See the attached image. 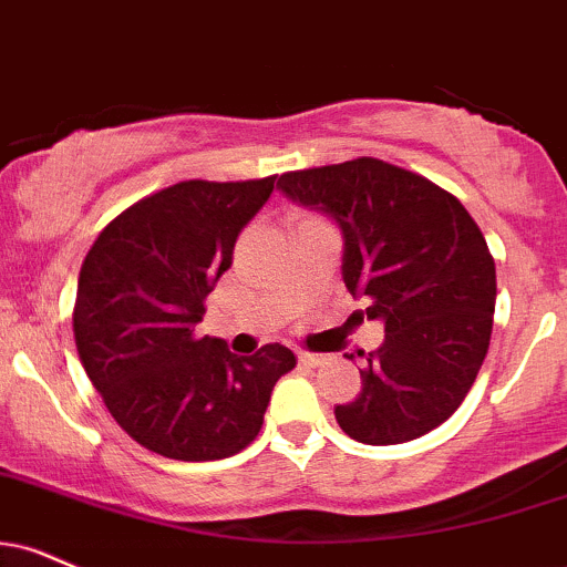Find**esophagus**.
<instances>
[{
  "label": "esophagus",
  "mask_w": 567,
  "mask_h": 567,
  "mask_svg": "<svg viewBox=\"0 0 567 567\" xmlns=\"http://www.w3.org/2000/svg\"><path fill=\"white\" fill-rule=\"evenodd\" d=\"M324 357H319V353H309V351H298V364H303V367H322L324 364Z\"/></svg>",
  "instance_id": "obj_1"
}]
</instances>
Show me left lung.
<instances>
[{
	"mask_svg": "<svg viewBox=\"0 0 567 567\" xmlns=\"http://www.w3.org/2000/svg\"><path fill=\"white\" fill-rule=\"evenodd\" d=\"M277 189L336 221L346 288L385 330L378 351H359L361 393L336 406L338 425L370 446L431 433L488 351L496 269L478 224L446 189L378 158L282 174Z\"/></svg>",
	"mask_w": 567,
	"mask_h": 567,
	"instance_id": "8db88e82",
	"label": "left lung"
}]
</instances>
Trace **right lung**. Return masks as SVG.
I'll use <instances>...</instances> for the list:
<instances>
[{
	"label": "right lung",
	"instance_id": "right-lung-1",
	"mask_svg": "<svg viewBox=\"0 0 567 567\" xmlns=\"http://www.w3.org/2000/svg\"><path fill=\"white\" fill-rule=\"evenodd\" d=\"M277 176L189 179L115 216L84 258L73 336L107 412L140 446L182 462L243 452L264 425L290 349L237 357L200 336L203 301L231 266Z\"/></svg>",
	"mask_w": 567,
	"mask_h": 567
}]
</instances>
